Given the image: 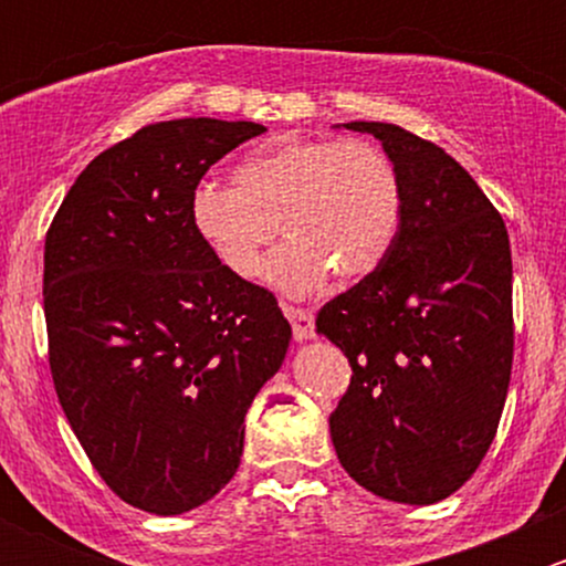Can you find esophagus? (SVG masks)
<instances>
[{
  "instance_id": "1",
  "label": "esophagus",
  "mask_w": 566,
  "mask_h": 566,
  "mask_svg": "<svg viewBox=\"0 0 566 566\" xmlns=\"http://www.w3.org/2000/svg\"><path fill=\"white\" fill-rule=\"evenodd\" d=\"M284 315H287L290 325H293V336L298 342L310 339L312 331H315V315L310 310H298V306H284Z\"/></svg>"
}]
</instances>
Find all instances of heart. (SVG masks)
Wrapping results in <instances>:
<instances>
[{"label": "heart", "instance_id": "obj_1", "mask_svg": "<svg viewBox=\"0 0 566 566\" xmlns=\"http://www.w3.org/2000/svg\"><path fill=\"white\" fill-rule=\"evenodd\" d=\"M402 186L391 158L364 139L282 136L249 153L235 186L202 180L191 193V224L232 276L260 265L282 224V243L262 268L268 284L310 295L334 273L361 282L397 241Z\"/></svg>", "mask_w": 566, "mask_h": 566}]
</instances>
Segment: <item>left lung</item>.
Wrapping results in <instances>:
<instances>
[{"instance_id": "1", "label": "left lung", "mask_w": 566, "mask_h": 566, "mask_svg": "<svg viewBox=\"0 0 566 566\" xmlns=\"http://www.w3.org/2000/svg\"><path fill=\"white\" fill-rule=\"evenodd\" d=\"M384 145L402 219L384 265L319 310L353 367L331 413L342 468L399 504L460 490L499 430L512 375V251L504 219L432 142L391 123H345Z\"/></svg>"}]
</instances>
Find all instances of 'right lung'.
<instances>
[{
    "label": "right lung",
    "instance_id": "add662e5",
    "mask_svg": "<svg viewBox=\"0 0 566 566\" xmlns=\"http://www.w3.org/2000/svg\"><path fill=\"white\" fill-rule=\"evenodd\" d=\"M262 130L145 125L87 164L45 235L56 397L101 479L153 515L193 510L235 476L251 399L293 336L273 293L224 271L191 224L205 172Z\"/></svg>",
    "mask_w": 566,
    "mask_h": 566
}]
</instances>
